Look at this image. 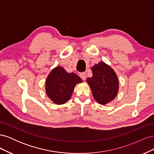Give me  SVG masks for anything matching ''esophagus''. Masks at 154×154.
<instances>
[{"mask_svg": "<svg viewBox=\"0 0 154 154\" xmlns=\"http://www.w3.org/2000/svg\"><path fill=\"white\" fill-rule=\"evenodd\" d=\"M80 76L81 77V78L83 80H85L86 78H87V75H86V73L85 72H82L80 74Z\"/></svg>", "mask_w": 154, "mask_h": 154, "instance_id": "1", "label": "esophagus"}]
</instances>
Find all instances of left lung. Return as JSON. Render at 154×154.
<instances>
[{
	"instance_id": "1",
	"label": "left lung",
	"mask_w": 154,
	"mask_h": 154,
	"mask_svg": "<svg viewBox=\"0 0 154 154\" xmlns=\"http://www.w3.org/2000/svg\"><path fill=\"white\" fill-rule=\"evenodd\" d=\"M92 76L87 79L94 100L100 105H106L118 95L119 80L117 74L109 65L104 62L91 67Z\"/></svg>"
}]
</instances>
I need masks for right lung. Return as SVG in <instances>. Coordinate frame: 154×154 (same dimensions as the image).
I'll use <instances>...</instances> for the list:
<instances>
[{
  "mask_svg": "<svg viewBox=\"0 0 154 154\" xmlns=\"http://www.w3.org/2000/svg\"><path fill=\"white\" fill-rule=\"evenodd\" d=\"M82 80L75 73H69L61 66L51 70L45 81V92L53 103L62 105L70 100L78 83Z\"/></svg>",
  "mask_w": 154,
  "mask_h": 154,
  "instance_id": "1",
  "label": "right lung"
}]
</instances>
